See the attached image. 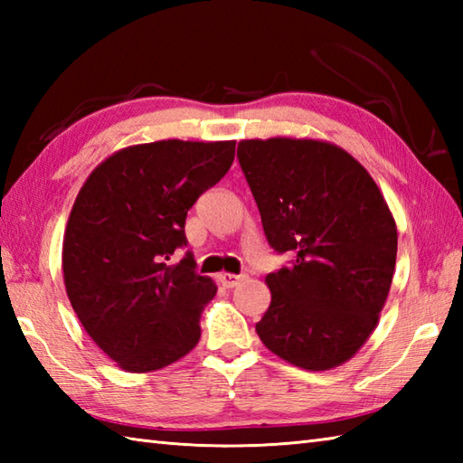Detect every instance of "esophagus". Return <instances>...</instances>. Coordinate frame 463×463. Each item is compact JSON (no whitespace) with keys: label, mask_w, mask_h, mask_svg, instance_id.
Segmentation results:
<instances>
[{"label":"esophagus","mask_w":463,"mask_h":463,"mask_svg":"<svg viewBox=\"0 0 463 463\" xmlns=\"http://www.w3.org/2000/svg\"><path fill=\"white\" fill-rule=\"evenodd\" d=\"M244 279H247V277H244V274H229V272L219 274V282L222 284V287H226V288L239 287V284H241Z\"/></svg>","instance_id":"obj_1"}]
</instances>
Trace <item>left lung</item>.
<instances>
[{
  "mask_svg": "<svg viewBox=\"0 0 463 463\" xmlns=\"http://www.w3.org/2000/svg\"><path fill=\"white\" fill-rule=\"evenodd\" d=\"M239 163L264 234L288 267L270 272V307L257 334L304 370H330L370 338L394 277L398 231L364 166L312 139L239 143Z\"/></svg>",
  "mask_w": 463,
  "mask_h": 463,
  "instance_id": "obj_1",
  "label": "left lung"
}]
</instances>
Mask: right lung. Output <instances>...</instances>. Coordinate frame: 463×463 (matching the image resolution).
Returning <instances> with one entry per match:
<instances>
[{"label":"right lung","instance_id":"1","mask_svg":"<svg viewBox=\"0 0 463 463\" xmlns=\"http://www.w3.org/2000/svg\"><path fill=\"white\" fill-rule=\"evenodd\" d=\"M237 141L127 146L90 175L69 214L63 280L85 332L127 372H151L189 354L216 294L196 274L184 221L234 161Z\"/></svg>","mask_w":463,"mask_h":463}]
</instances>
